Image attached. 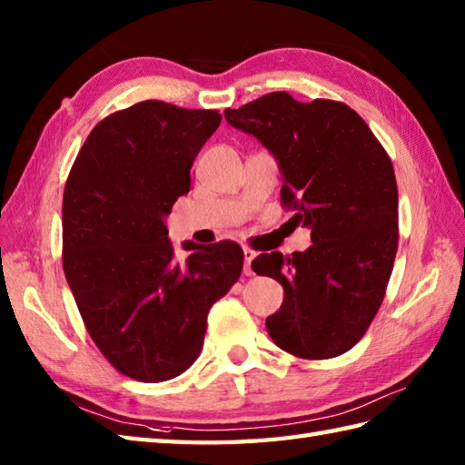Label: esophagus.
<instances>
[{
    "label": "esophagus",
    "mask_w": 465,
    "mask_h": 465,
    "mask_svg": "<svg viewBox=\"0 0 465 465\" xmlns=\"http://www.w3.org/2000/svg\"><path fill=\"white\" fill-rule=\"evenodd\" d=\"M254 256H256V252H254L252 249H249V246H246V249H244V274H246V276H251V274H252L251 262H252Z\"/></svg>",
    "instance_id": "1"
}]
</instances>
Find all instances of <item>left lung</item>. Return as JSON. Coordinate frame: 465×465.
<instances>
[{
  "label": "left lung",
  "mask_w": 465,
  "mask_h": 465,
  "mask_svg": "<svg viewBox=\"0 0 465 465\" xmlns=\"http://www.w3.org/2000/svg\"><path fill=\"white\" fill-rule=\"evenodd\" d=\"M224 117L274 154L284 211L312 231L308 251L264 252L251 264L284 288L268 334L296 358L348 352L380 311L398 251V184L386 149L342 101L301 103L274 91Z\"/></svg>",
  "instance_id": "1"
}]
</instances>
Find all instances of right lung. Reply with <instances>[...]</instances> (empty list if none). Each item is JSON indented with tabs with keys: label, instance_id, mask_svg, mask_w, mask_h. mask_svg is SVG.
I'll list each match as a JSON object with an SVG mask.
<instances>
[{
	"label": "right lung",
	"instance_id": "obj_1",
	"mask_svg": "<svg viewBox=\"0 0 465 465\" xmlns=\"http://www.w3.org/2000/svg\"><path fill=\"white\" fill-rule=\"evenodd\" d=\"M214 109L141 101L99 121L64 191V272L99 352L139 381H164L199 358L206 314L242 272L234 241L184 242L163 219L191 189V167L221 125Z\"/></svg>",
	"mask_w": 465,
	"mask_h": 465
}]
</instances>
